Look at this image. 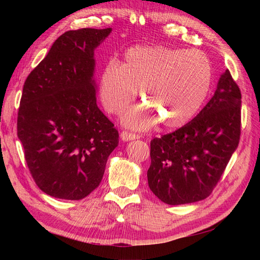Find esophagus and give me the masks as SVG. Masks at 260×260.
I'll use <instances>...</instances> for the list:
<instances>
[{
    "label": "esophagus",
    "instance_id": "1",
    "mask_svg": "<svg viewBox=\"0 0 260 260\" xmlns=\"http://www.w3.org/2000/svg\"><path fill=\"white\" fill-rule=\"evenodd\" d=\"M120 138L122 141H131V140L140 139V135L132 133V132H128V131H122L120 133Z\"/></svg>",
    "mask_w": 260,
    "mask_h": 260
}]
</instances>
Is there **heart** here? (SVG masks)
Returning <instances> with one entry per match:
<instances>
[{
  "instance_id": "b5f03b06",
  "label": "heart",
  "mask_w": 260,
  "mask_h": 260,
  "mask_svg": "<svg viewBox=\"0 0 260 260\" xmlns=\"http://www.w3.org/2000/svg\"><path fill=\"white\" fill-rule=\"evenodd\" d=\"M212 82V65L203 52L169 47H135L120 65L109 63L101 74L104 107L119 113L138 90L148 105L129 110L126 125L148 128L159 119L169 128L186 124L199 111Z\"/></svg>"
}]
</instances>
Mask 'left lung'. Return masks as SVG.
Here are the masks:
<instances>
[{
	"mask_svg": "<svg viewBox=\"0 0 260 260\" xmlns=\"http://www.w3.org/2000/svg\"><path fill=\"white\" fill-rule=\"evenodd\" d=\"M241 90L226 70L202 111L172 133L150 142V190L170 205L208 197L236 150L241 135Z\"/></svg>",
	"mask_w": 260,
	"mask_h": 260,
	"instance_id": "left-lung-1",
	"label": "left lung"
}]
</instances>
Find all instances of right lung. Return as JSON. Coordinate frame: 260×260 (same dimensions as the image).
<instances>
[{
	"label": "right lung",
	"mask_w": 260,
	"mask_h": 260,
	"mask_svg": "<svg viewBox=\"0 0 260 260\" xmlns=\"http://www.w3.org/2000/svg\"><path fill=\"white\" fill-rule=\"evenodd\" d=\"M111 28L68 30L28 74L17 134L37 186L78 201L99 187L119 134L96 104L94 50Z\"/></svg>",
	"instance_id": "obj_1"
}]
</instances>
